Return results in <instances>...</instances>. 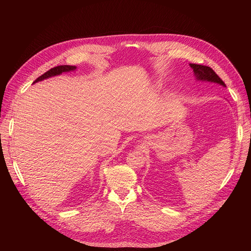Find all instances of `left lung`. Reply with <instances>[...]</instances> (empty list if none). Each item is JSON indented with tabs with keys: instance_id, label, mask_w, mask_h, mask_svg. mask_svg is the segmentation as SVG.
<instances>
[{
	"instance_id": "1",
	"label": "left lung",
	"mask_w": 251,
	"mask_h": 251,
	"mask_svg": "<svg viewBox=\"0 0 251 251\" xmlns=\"http://www.w3.org/2000/svg\"><path fill=\"white\" fill-rule=\"evenodd\" d=\"M189 66L193 68L194 73L198 80H206V81H211V82H217V83H220V85H222L223 87H226L224 81L219 77V75L214 70H212L210 67L197 65V64H189Z\"/></svg>"
}]
</instances>
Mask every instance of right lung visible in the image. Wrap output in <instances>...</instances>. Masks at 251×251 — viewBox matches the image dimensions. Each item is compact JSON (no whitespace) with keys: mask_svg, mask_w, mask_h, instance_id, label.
Segmentation results:
<instances>
[{"mask_svg":"<svg viewBox=\"0 0 251 251\" xmlns=\"http://www.w3.org/2000/svg\"><path fill=\"white\" fill-rule=\"evenodd\" d=\"M76 69V67L75 66H69V65H64V66H57V67H54V68H51V69L49 71H47L46 73H44L43 75H41L40 77H37L34 81V82H37L40 80H43L45 78H48V77H51V76H54V75H58L60 73L63 72H68V71H72V70H75Z\"/></svg>","mask_w":251,"mask_h":251,"instance_id":"obj_1","label":"right lung"}]
</instances>
